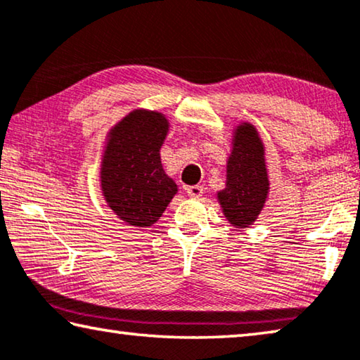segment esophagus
I'll return each mask as SVG.
<instances>
[{"label": "esophagus", "instance_id": "34e87169", "mask_svg": "<svg viewBox=\"0 0 360 360\" xmlns=\"http://www.w3.org/2000/svg\"><path fill=\"white\" fill-rule=\"evenodd\" d=\"M186 192L191 198H198L203 193V187L202 186H187Z\"/></svg>", "mask_w": 360, "mask_h": 360}]
</instances>
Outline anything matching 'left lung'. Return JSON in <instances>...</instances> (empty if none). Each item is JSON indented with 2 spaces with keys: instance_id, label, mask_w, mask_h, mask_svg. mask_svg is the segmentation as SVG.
Instances as JSON below:
<instances>
[{
  "instance_id": "8db88e82",
  "label": "left lung",
  "mask_w": 360,
  "mask_h": 360,
  "mask_svg": "<svg viewBox=\"0 0 360 360\" xmlns=\"http://www.w3.org/2000/svg\"><path fill=\"white\" fill-rule=\"evenodd\" d=\"M269 191L264 142L255 124L240 122L232 129L226 186L216 192L222 214L233 227H250L264 208Z\"/></svg>"
}]
</instances>
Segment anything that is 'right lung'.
<instances>
[{"label":"right lung","instance_id":"right-lung-1","mask_svg":"<svg viewBox=\"0 0 360 360\" xmlns=\"http://www.w3.org/2000/svg\"><path fill=\"white\" fill-rule=\"evenodd\" d=\"M169 131L162 112L134 108L105 136L99 182L107 207L133 227H150L178 193L165 173L160 149Z\"/></svg>","mask_w":360,"mask_h":360}]
</instances>
